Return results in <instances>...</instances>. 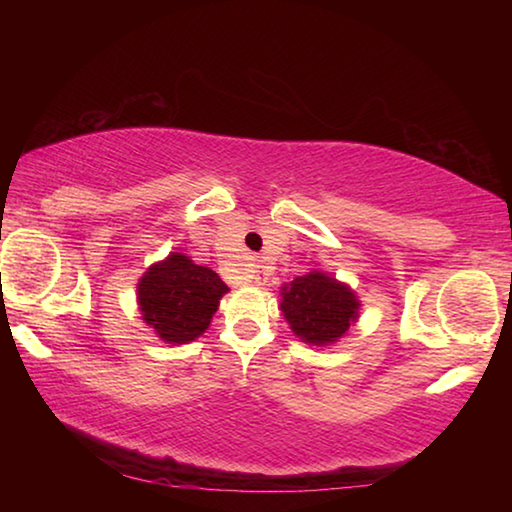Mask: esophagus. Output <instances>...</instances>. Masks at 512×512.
Segmentation results:
<instances>
[{
  "label": "esophagus",
  "mask_w": 512,
  "mask_h": 512,
  "mask_svg": "<svg viewBox=\"0 0 512 512\" xmlns=\"http://www.w3.org/2000/svg\"><path fill=\"white\" fill-rule=\"evenodd\" d=\"M248 277H250V280H253V282H262V277H259L257 271H253V275H248Z\"/></svg>",
  "instance_id": "esophagus-1"
}]
</instances>
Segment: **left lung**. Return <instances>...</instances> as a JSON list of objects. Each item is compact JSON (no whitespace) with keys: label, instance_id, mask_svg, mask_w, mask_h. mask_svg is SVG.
Masks as SVG:
<instances>
[{"label":"left lung","instance_id":"8db88e82","mask_svg":"<svg viewBox=\"0 0 512 512\" xmlns=\"http://www.w3.org/2000/svg\"><path fill=\"white\" fill-rule=\"evenodd\" d=\"M280 309L302 343L323 348L350 332L359 320L361 300L350 284L336 280L334 275L309 271L282 284Z\"/></svg>","mask_w":512,"mask_h":512}]
</instances>
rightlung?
Masks as SVG:
<instances>
[{
	"instance_id": "add662e5",
	"label": "right lung",
	"mask_w": 512,
	"mask_h": 512,
	"mask_svg": "<svg viewBox=\"0 0 512 512\" xmlns=\"http://www.w3.org/2000/svg\"><path fill=\"white\" fill-rule=\"evenodd\" d=\"M228 291L212 268L194 264L185 253H169L140 277L137 305L160 341L183 345L196 341L210 327Z\"/></svg>"
}]
</instances>
